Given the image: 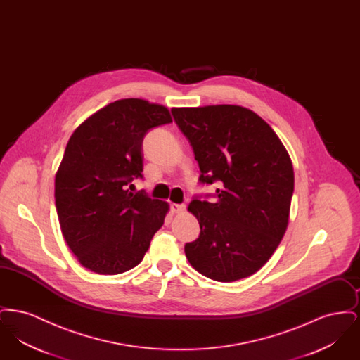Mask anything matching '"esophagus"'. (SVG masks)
Wrapping results in <instances>:
<instances>
[{
	"instance_id": "34e87169",
	"label": "esophagus",
	"mask_w": 360,
	"mask_h": 360,
	"mask_svg": "<svg viewBox=\"0 0 360 360\" xmlns=\"http://www.w3.org/2000/svg\"><path fill=\"white\" fill-rule=\"evenodd\" d=\"M170 209H172V213L179 214V213H184V212H185L186 205H184V204H172V205L170 206Z\"/></svg>"
}]
</instances>
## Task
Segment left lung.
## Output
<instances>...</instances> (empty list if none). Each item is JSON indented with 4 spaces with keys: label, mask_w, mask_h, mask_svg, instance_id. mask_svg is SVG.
Here are the masks:
<instances>
[{
    "label": "left lung",
    "mask_w": 360,
    "mask_h": 360,
    "mask_svg": "<svg viewBox=\"0 0 360 360\" xmlns=\"http://www.w3.org/2000/svg\"><path fill=\"white\" fill-rule=\"evenodd\" d=\"M194 151L200 182H219L216 200L195 197L188 210L200 223L185 244L188 263L219 282L255 274L283 238L294 191L285 146L255 112L239 105L172 108Z\"/></svg>",
    "instance_id": "8db88e82"
}]
</instances>
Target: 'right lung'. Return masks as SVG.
Instances as JSON below:
<instances>
[{
	"label": "right lung",
	"instance_id": "1",
	"mask_svg": "<svg viewBox=\"0 0 360 360\" xmlns=\"http://www.w3.org/2000/svg\"><path fill=\"white\" fill-rule=\"evenodd\" d=\"M169 109L139 98L106 105L70 137L55 176V205L63 238L93 273L115 275L137 266L169 204L127 185L141 178V144Z\"/></svg>",
	"mask_w": 360,
	"mask_h": 360
}]
</instances>
